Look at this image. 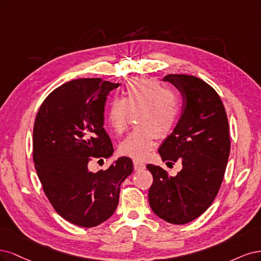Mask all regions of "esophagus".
<instances>
[{"instance_id": "esophagus-1", "label": "esophagus", "mask_w": 261, "mask_h": 261, "mask_svg": "<svg viewBox=\"0 0 261 261\" xmlns=\"http://www.w3.org/2000/svg\"><path fill=\"white\" fill-rule=\"evenodd\" d=\"M133 166H134V169H136V170L145 169V164L142 163L141 161H138V159H134V161H133Z\"/></svg>"}]
</instances>
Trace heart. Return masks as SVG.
I'll use <instances>...</instances> for the list:
<instances>
[{
  "instance_id": "heart-1",
  "label": "heart",
  "mask_w": 261,
  "mask_h": 261,
  "mask_svg": "<svg viewBox=\"0 0 261 261\" xmlns=\"http://www.w3.org/2000/svg\"><path fill=\"white\" fill-rule=\"evenodd\" d=\"M139 123L120 144V150L134 158H145L156 144L175 127L180 114L179 98L154 79L134 78L127 82L122 98H114L107 108V120L116 133L128 128L131 113Z\"/></svg>"
}]
</instances>
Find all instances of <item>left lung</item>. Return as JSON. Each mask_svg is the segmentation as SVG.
Listing matches in <instances>:
<instances>
[{
	"label": "left lung",
	"mask_w": 261,
	"mask_h": 261,
	"mask_svg": "<svg viewBox=\"0 0 261 261\" xmlns=\"http://www.w3.org/2000/svg\"><path fill=\"white\" fill-rule=\"evenodd\" d=\"M181 92L179 122L158 149L167 165L182 162V170L168 175L149 164L153 184L148 201L155 215L173 224H186L213 204L221 187L230 155L229 121L220 96L213 87L189 74H167L163 79Z\"/></svg>",
	"instance_id": "1"
}]
</instances>
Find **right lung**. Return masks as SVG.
Listing matches in <instances>:
<instances>
[{
    "mask_svg": "<svg viewBox=\"0 0 261 261\" xmlns=\"http://www.w3.org/2000/svg\"><path fill=\"white\" fill-rule=\"evenodd\" d=\"M119 86L100 78L66 82L46 96L33 125L32 157L45 195L58 215L82 228H93L115 213L120 184L133 171L125 156L104 171L88 168L94 158L113 155L104 106Z\"/></svg>",
    "mask_w": 261,
    "mask_h": 261,
    "instance_id": "add662e5",
    "label": "right lung"
}]
</instances>
